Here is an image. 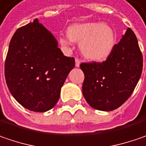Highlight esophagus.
Wrapping results in <instances>:
<instances>
[{
  "mask_svg": "<svg viewBox=\"0 0 146 146\" xmlns=\"http://www.w3.org/2000/svg\"><path fill=\"white\" fill-rule=\"evenodd\" d=\"M80 65V60L79 58H76V66L79 67Z\"/></svg>",
  "mask_w": 146,
  "mask_h": 146,
  "instance_id": "obj_1",
  "label": "esophagus"
}]
</instances>
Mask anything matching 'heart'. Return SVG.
Returning <instances> with one entry per match:
<instances>
[{"label":"heart","mask_w":146,"mask_h":146,"mask_svg":"<svg viewBox=\"0 0 146 146\" xmlns=\"http://www.w3.org/2000/svg\"><path fill=\"white\" fill-rule=\"evenodd\" d=\"M67 37L62 38V44L70 40L80 42V48L84 57L92 61H104L108 57L115 44V35L109 26L102 23L74 24L67 29Z\"/></svg>","instance_id":"1"}]
</instances>
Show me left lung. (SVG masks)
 Here are the masks:
<instances>
[{"mask_svg": "<svg viewBox=\"0 0 146 146\" xmlns=\"http://www.w3.org/2000/svg\"><path fill=\"white\" fill-rule=\"evenodd\" d=\"M84 80L82 92L93 108L113 111L134 91L143 68V58L134 32L127 29L111 54L102 63H81Z\"/></svg>", "mask_w": 146, "mask_h": 146, "instance_id": "8db88e82", "label": "left lung"}]
</instances>
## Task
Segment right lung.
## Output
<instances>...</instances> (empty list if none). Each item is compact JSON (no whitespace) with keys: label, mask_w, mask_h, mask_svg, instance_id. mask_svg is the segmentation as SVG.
<instances>
[{"label":"right lung","mask_w":146,"mask_h":146,"mask_svg":"<svg viewBox=\"0 0 146 146\" xmlns=\"http://www.w3.org/2000/svg\"><path fill=\"white\" fill-rule=\"evenodd\" d=\"M75 58L58 48L50 31L38 19L18 29L11 38L5 63V76L12 96L25 108L43 113L52 109Z\"/></svg>","instance_id":"1"}]
</instances>
